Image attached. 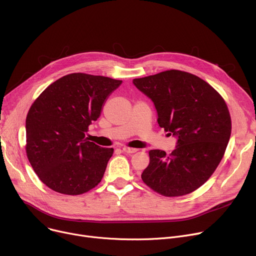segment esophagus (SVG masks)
<instances>
[{
  "label": "esophagus",
  "mask_w": 256,
  "mask_h": 256,
  "mask_svg": "<svg viewBox=\"0 0 256 256\" xmlns=\"http://www.w3.org/2000/svg\"><path fill=\"white\" fill-rule=\"evenodd\" d=\"M122 150L126 154H135L137 152L136 148H123Z\"/></svg>",
  "instance_id": "obj_1"
}]
</instances>
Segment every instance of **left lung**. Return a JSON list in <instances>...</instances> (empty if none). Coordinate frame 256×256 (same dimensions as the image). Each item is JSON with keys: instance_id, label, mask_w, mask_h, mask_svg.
<instances>
[{"instance_id": "left-lung-1", "label": "left lung", "mask_w": 256, "mask_h": 256, "mask_svg": "<svg viewBox=\"0 0 256 256\" xmlns=\"http://www.w3.org/2000/svg\"><path fill=\"white\" fill-rule=\"evenodd\" d=\"M133 84L150 98L158 123L177 137L170 156L150 152L144 182L164 196H182L204 185L224 156L231 136V117L224 100L210 85L193 74L168 70Z\"/></svg>"}]
</instances>
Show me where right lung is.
I'll return each instance as SVG.
<instances>
[{
  "mask_svg": "<svg viewBox=\"0 0 256 256\" xmlns=\"http://www.w3.org/2000/svg\"><path fill=\"white\" fill-rule=\"evenodd\" d=\"M121 83L72 73L52 83L34 100L26 117V154L48 188L79 195L102 181L114 150L90 142L85 134Z\"/></svg>",
  "mask_w": 256,
  "mask_h": 256,
  "instance_id": "1",
  "label": "right lung"
}]
</instances>
